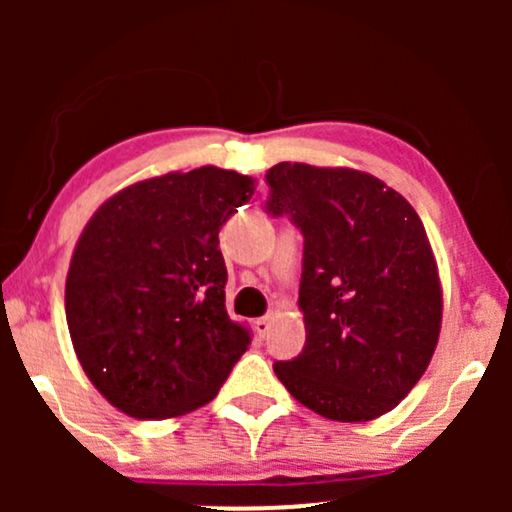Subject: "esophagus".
<instances>
[{
	"instance_id": "34e87169",
	"label": "esophagus",
	"mask_w": 512,
	"mask_h": 512,
	"mask_svg": "<svg viewBox=\"0 0 512 512\" xmlns=\"http://www.w3.org/2000/svg\"><path fill=\"white\" fill-rule=\"evenodd\" d=\"M255 325H257V332H260L262 337H264V334H267L269 330H272V315H264V317H260V320H257Z\"/></svg>"
}]
</instances>
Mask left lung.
Masks as SVG:
<instances>
[{
	"instance_id": "1",
	"label": "left lung",
	"mask_w": 512,
	"mask_h": 512,
	"mask_svg": "<svg viewBox=\"0 0 512 512\" xmlns=\"http://www.w3.org/2000/svg\"><path fill=\"white\" fill-rule=\"evenodd\" d=\"M264 180L267 214L289 216L303 236L305 346L274 363L276 378L325 419H378L438 344L443 296L424 223L361 170L276 163Z\"/></svg>"
}]
</instances>
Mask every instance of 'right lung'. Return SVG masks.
Listing matches in <instances>:
<instances>
[{"mask_svg": "<svg viewBox=\"0 0 512 512\" xmlns=\"http://www.w3.org/2000/svg\"><path fill=\"white\" fill-rule=\"evenodd\" d=\"M255 195L204 166L110 197L76 243L64 289L74 351L91 383L134 419L211 402L250 334L226 313L221 226Z\"/></svg>", "mask_w": 512, "mask_h": 512, "instance_id": "obj_1", "label": "right lung"}]
</instances>
